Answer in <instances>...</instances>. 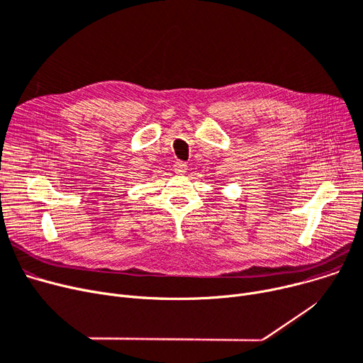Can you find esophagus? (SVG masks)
Wrapping results in <instances>:
<instances>
[{"instance_id":"esophagus-1","label":"esophagus","mask_w":363,"mask_h":363,"mask_svg":"<svg viewBox=\"0 0 363 363\" xmlns=\"http://www.w3.org/2000/svg\"><path fill=\"white\" fill-rule=\"evenodd\" d=\"M174 169H175L177 174H179V175H184L185 172L188 170V164H186L185 162H177V163L174 164Z\"/></svg>"}]
</instances>
